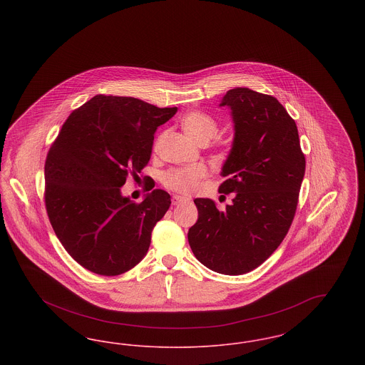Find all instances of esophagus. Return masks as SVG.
Segmentation results:
<instances>
[{
    "label": "esophagus",
    "mask_w": 365,
    "mask_h": 365,
    "mask_svg": "<svg viewBox=\"0 0 365 365\" xmlns=\"http://www.w3.org/2000/svg\"><path fill=\"white\" fill-rule=\"evenodd\" d=\"M190 198L187 197H182V195H173V205H180L185 202H189Z\"/></svg>",
    "instance_id": "obj_1"
}]
</instances>
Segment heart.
I'll use <instances>...</instances> for the list:
<instances>
[{
    "label": "heart",
    "mask_w": 365,
    "mask_h": 365,
    "mask_svg": "<svg viewBox=\"0 0 365 365\" xmlns=\"http://www.w3.org/2000/svg\"><path fill=\"white\" fill-rule=\"evenodd\" d=\"M182 127L185 133L197 143H208L215 138L219 131V124L202 110H192L187 113L183 120ZM208 167L205 164H192L187 167H178L165 171L161 176V183L170 190L189 194L195 190L200 183L208 176Z\"/></svg>",
    "instance_id": "1"
}]
</instances>
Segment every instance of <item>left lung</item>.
<instances>
[{"label":"left lung","mask_w":365,"mask_h":365,"mask_svg":"<svg viewBox=\"0 0 365 365\" xmlns=\"http://www.w3.org/2000/svg\"><path fill=\"white\" fill-rule=\"evenodd\" d=\"M235 138L219 186L232 204L216 208L195 198L198 220L187 238L197 260L225 275H242L267 260L284 240L305 174L294 119L272 96L246 87L228 90Z\"/></svg>","instance_id":"obj_1"}]
</instances>
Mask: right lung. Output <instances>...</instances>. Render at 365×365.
Returning a JSON list of instances; mask_svg holds the SVG:
<instances>
[{
    "label": "right lung",
    "instance_id": "obj_1",
    "mask_svg": "<svg viewBox=\"0 0 365 365\" xmlns=\"http://www.w3.org/2000/svg\"><path fill=\"white\" fill-rule=\"evenodd\" d=\"M176 112V106L97 94L71 113L53 140L45 161V207L58 241L83 268L116 277L148 253L171 197L153 190L133 202L120 187L148 165L157 127Z\"/></svg>",
    "mask_w": 365,
    "mask_h": 365
}]
</instances>
